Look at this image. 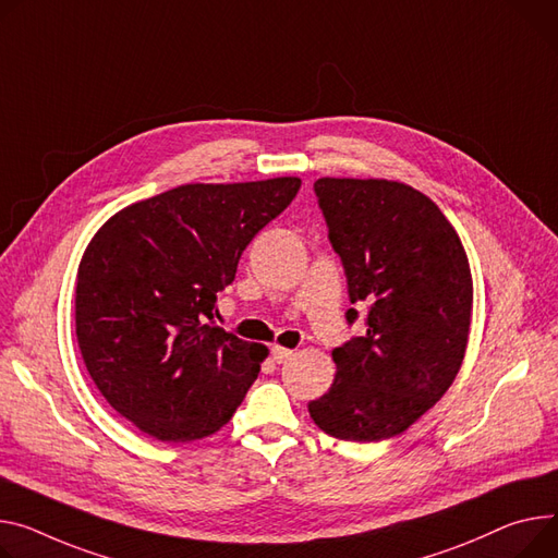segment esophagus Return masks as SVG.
<instances>
[{
    "instance_id": "1",
    "label": "esophagus",
    "mask_w": 558,
    "mask_h": 558,
    "mask_svg": "<svg viewBox=\"0 0 558 558\" xmlns=\"http://www.w3.org/2000/svg\"><path fill=\"white\" fill-rule=\"evenodd\" d=\"M292 357V351L290 349H283V347H272V360L277 362V364H283L286 360H290Z\"/></svg>"
}]
</instances>
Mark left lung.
<instances>
[{
	"instance_id": "left-lung-1",
	"label": "left lung",
	"mask_w": 558,
	"mask_h": 558,
	"mask_svg": "<svg viewBox=\"0 0 558 558\" xmlns=\"http://www.w3.org/2000/svg\"><path fill=\"white\" fill-rule=\"evenodd\" d=\"M328 241L344 266L366 332L332 351L328 393L308 402L339 440L393 438L453 384L466 351L474 281L440 207L422 192L377 179L315 181ZM357 308L347 322H357Z\"/></svg>"
}]
</instances>
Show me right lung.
I'll return each mask as SVG.
<instances>
[{"instance_id":"right-lung-1","label":"right lung","mask_w":558,"mask_h":558,"mask_svg":"<svg viewBox=\"0 0 558 558\" xmlns=\"http://www.w3.org/2000/svg\"><path fill=\"white\" fill-rule=\"evenodd\" d=\"M294 177L181 185L98 230L75 283V335L105 400L160 442L217 434L268 349L217 326L243 250L292 203Z\"/></svg>"}]
</instances>
